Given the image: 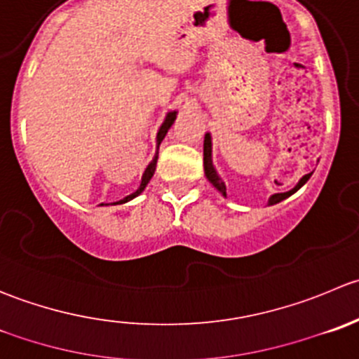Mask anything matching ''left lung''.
Listing matches in <instances>:
<instances>
[{
  "mask_svg": "<svg viewBox=\"0 0 359 359\" xmlns=\"http://www.w3.org/2000/svg\"><path fill=\"white\" fill-rule=\"evenodd\" d=\"M203 168H205V175H207L208 182H210L212 186H214L215 189H217L219 193H221L222 196L226 198V184L222 182V179H221V177H219L217 170H215L214 163H212V137H210V133H205V140H203ZM311 175H312V173H307V175L302 177V179L298 180L297 186H294L291 191H286V193L272 194V196L268 198V205H276V203H279V201H283V200H286V198H290L291 194L297 193V191L300 189V187L304 186V184L307 182L309 179H311Z\"/></svg>",
  "mask_w": 359,
  "mask_h": 359,
  "instance_id": "8db88e82",
  "label": "left lung"
}]
</instances>
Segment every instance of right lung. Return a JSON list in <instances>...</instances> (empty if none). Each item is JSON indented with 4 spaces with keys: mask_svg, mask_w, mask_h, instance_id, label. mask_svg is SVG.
Returning a JSON list of instances; mask_svg holds the SVG:
<instances>
[{
    "mask_svg": "<svg viewBox=\"0 0 359 359\" xmlns=\"http://www.w3.org/2000/svg\"><path fill=\"white\" fill-rule=\"evenodd\" d=\"M175 119H177V110H172V112L166 114L165 121H163V124H161V126H159L158 135H156V154H154V158H152V161L147 165V168H145V172H144V175H142V182H140V186H138V189L135 191V193H131V194H128V196H124L123 200L114 201V203H102V205H123V203H128V201H131V200H133V198H137L138 194H142V191H144L145 187H147L149 180L152 179V175H154V172H156V165H158V149H159V145H161L163 138L166 137V133H168V130H170V128H172V124L175 123Z\"/></svg>",
    "mask_w": 359,
    "mask_h": 359,
    "instance_id": "add662e5",
    "label": "right lung"
}]
</instances>
